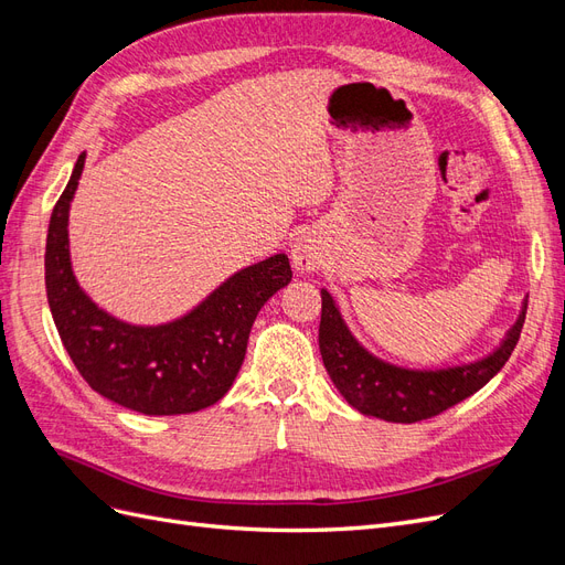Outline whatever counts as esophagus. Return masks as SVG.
<instances>
[{
  "mask_svg": "<svg viewBox=\"0 0 565 565\" xmlns=\"http://www.w3.org/2000/svg\"><path fill=\"white\" fill-rule=\"evenodd\" d=\"M320 245L316 237L311 233H301L297 235V241L292 243V252H289V256H292V266L301 273H311L320 266Z\"/></svg>",
  "mask_w": 565,
  "mask_h": 565,
  "instance_id": "esophagus-1",
  "label": "esophagus"
}]
</instances>
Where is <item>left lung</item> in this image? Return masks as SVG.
I'll return each instance as SVG.
<instances>
[{
	"mask_svg": "<svg viewBox=\"0 0 565 565\" xmlns=\"http://www.w3.org/2000/svg\"><path fill=\"white\" fill-rule=\"evenodd\" d=\"M318 344L324 370L351 407L367 417L413 424L440 415L483 388L509 361L521 337L527 301L502 344L481 361L443 370H409L372 355L347 328L328 289H320Z\"/></svg>",
	"mask_w": 565,
	"mask_h": 565,
	"instance_id": "left-lung-1",
	"label": "left lung"
}]
</instances>
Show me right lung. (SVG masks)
<instances>
[{"mask_svg": "<svg viewBox=\"0 0 565 565\" xmlns=\"http://www.w3.org/2000/svg\"><path fill=\"white\" fill-rule=\"evenodd\" d=\"M82 152L49 221L44 280L51 316L77 372L100 396L141 415H188L226 396L245 361L262 306L292 280L287 254L233 273L185 316L162 324L113 318L79 287L67 214L84 169Z\"/></svg>", "mask_w": 565, "mask_h": 565, "instance_id": "right-lung-1", "label": "right lung"}]
</instances>
